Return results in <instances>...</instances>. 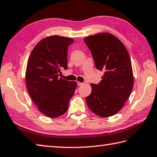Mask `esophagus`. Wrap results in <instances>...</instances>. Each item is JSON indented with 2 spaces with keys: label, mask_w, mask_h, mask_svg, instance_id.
<instances>
[{
  "label": "esophagus",
  "mask_w": 157,
  "mask_h": 157,
  "mask_svg": "<svg viewBox=\"0 0 157 157\" xmlns=\"http://www.w3.org/2000/svg\"><path fill=\"white\" fill-rule=\"evenodd\" d=\"M83 84H84V83L80 82H78V85L79 86H82Z\"/></svg>",
  "instance_id": "obj_1"
}]
</instances>
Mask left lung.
<instances>
[{"label":"left lung","mask_w":157,"mask_h":157,"mask_svg":"<svg viewBox=\"0 0 157 157\" xmlns=\"http://www.w3.org/2000/svg\"><path fill=\"white\" fill-rule=\"evenodd\" d=\"M84 42L92 52L96 67L103 71L98 84H91V94L86 98L95 114L108 117L124 106L134 86L132 63L121 40L106 32L88 36Z\"/></svg>","instance_id":"left-lung-1"}]
</instances>
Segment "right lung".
Segmentation results:
<instances>
[{"instance_id":"1","label":"right lung","mask_w":157,"mask_h":157,"mask_svg":"<svg viewBox=\"0 0 157 157\" xmlns=\"http://www.w3.org/2000/svg\"><path fill=\"white\" fill-rule=\"evenodd\" d=\"M73 41L64 36H47L29 56L25 71L28 91L39 111L48 117L66 113L77 88L76 82L59 78L61 69H67V48Z\"/></svg>"}]
</instances>
